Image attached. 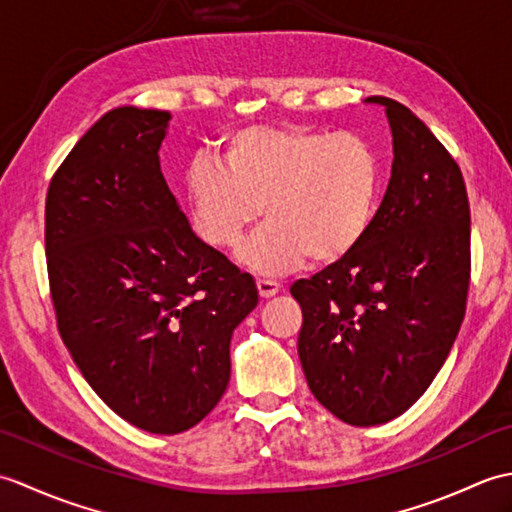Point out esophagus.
<instances>
[{
  "instance_id": "34e87169",
  "label": "esophagus",
  "mask_w": 512,
  "mask_h": 512,
  "mask_svg": "<svg viewBox=\"0 0 512 512\" xmlns=\"http://www.w3.org/2000/svg\"><path fill=\"white\" fill-rule=\"evenodd\" d=\"M257 290H259V297H262V299H270V297L277 295V292L281 290V286L277 284V281L257 279Z\"/></svg>"
}]
</instances>
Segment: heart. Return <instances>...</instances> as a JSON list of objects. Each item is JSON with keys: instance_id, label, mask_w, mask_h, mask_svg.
Instances as JSON below:
<instances>
[{"instance_id": "heart-1", "label": "heart", "mask_w": 512, "mask_h": 512, "mask_svg": "<svg viewBox=\"0 0 512 512\" xmlns=\"http://www.w3.org/2000/svg\"><path fill=\"white\" fill-rule=\"evenodd\" d=\"M380 162L367 138L299 125H257L226 138L220 162L198 160L184 178L195 233L213 248L242 244L264 211L268 220L239 259L255 273L339 262L374 217Z\"/></svg>"}]
</instances>
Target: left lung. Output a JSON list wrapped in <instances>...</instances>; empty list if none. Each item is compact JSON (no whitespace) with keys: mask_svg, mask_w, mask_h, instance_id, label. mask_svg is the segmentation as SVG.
<instances>
[{"mask_svg":"<svg viewBox=\"0 0 512 512\" xmlns=\"http://www.w3.org/2000/svg\"><path fill=\"white\" fill-rule=\"evenodd\" d=\"M385 107L394 165L361 242L292 284L299 361L321 405L352 427L398 418L429 389L460 332L471 213L458 162L409 107Z\"/></svg>","mask_w":512,"mask_h":512,"instance_id":"obj_1","label":"left lung"}]
</instances>
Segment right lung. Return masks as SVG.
I'll return each mask as SVG.
<instances>
[{"label": "right lung", "mask_w": 512, "mask_h": 512, "mask_svg": "<svg viewBox=\"0 0 512 512\" xmlns=\"http://www.w3.org/2000/svg\"><path fill=\"white\" fill-rule=\"evenodd\" d=\"M171 114L114 107L54 173L46 257L61 339L107 407L173 436L220 402L255 279L204 244L160 171Z\"/></svg>", "instance_id": "add662e5"}]
</instances>
